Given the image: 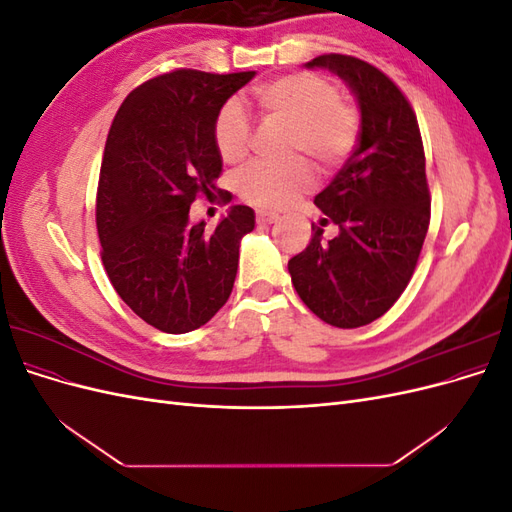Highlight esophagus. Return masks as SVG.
Wrapping results in <instances>:
<instances>
[{"label": "esophagus", "mask_w": 512, "mask_h": 512, "mask_svg": "<svg viewBox=\"0 0 512 512\" xmlns=\"http://www.w3.org/2000/svg\"><path fill=\"white\" fill-rule=\"evenodd\" d=\"M277 220V213L267 211V209H258L256 211V222L258 224H273Z\"/></svg>", "instance_id": "obj_1"}]
</instances>
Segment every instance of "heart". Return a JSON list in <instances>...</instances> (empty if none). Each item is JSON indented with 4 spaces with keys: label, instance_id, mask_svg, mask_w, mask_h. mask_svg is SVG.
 I'll use <instances>...</instances> for the list:
<instances>
[{
    "label": "heart",
    "instance_id": "b5f03b06",
    "mask_svg": "<svg viewBox=\"0 0 512 512\" xmlns=\"http://www.w3.org/2000/svg\"><path fill=\"white\" fill-rule=\"evenodd\" d=\"M258 113L275 126L288 128V151L307 153L322 166L342 164L359 136V113L335 83L312 72H294L252 89ZM213 143L220 158L237 164L252 143V123L239 100H228L215 115ZM316 181L305 158L286 164L252 162L237 179L239 194L260 207H284Z\"/></svg>",
    "mask_w": 512,
    "mask_h": 512
}]
</instances>
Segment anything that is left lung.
<instances>
[{"mask_svg":"<svg viewBox=\"0 0 512 512\" xmlns=\"http://www.w3.org/2000/svg\"><path fill=\"white\" fill-rule=\"evenodd\" d=\"M361 108L359 145L316 198L340 235L312 224V241L288 260L301 301L327 324L356 329L389 312L416 269L429 228V185L421 130L401 89L376 66L350 55H320Z\"/></svg>","mask_w":512,"mask_h":512,"instance_id":"1","label":"left lung"}]
</instances>
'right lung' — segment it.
<instances>
[{
  "label": "right lung",
  "instance_id": "right-lung-1",
  "mask_svg": "<svg viewBox=\"0 0 512 512\" xmlns=\"http://www.w3.org/2000/svg\"><path fill=\"white\" fill-rule=\"evenodd\" d=\"M254 74H160L123 100L108 132L96 198L102 262L123 303L164 333L203 327L235 286L254 211L232 205L207 230L190 224V205L218 190L213 121Z\"/></svg>",
  "mask_w": 512,
  "mask_h": 512
}]
</instances>
